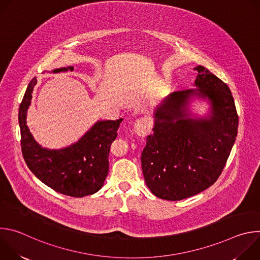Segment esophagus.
<instances>
[{"mask_svg": "<svg viewBox=\"0 0 260 260\" xmlns=\"http://www.w3.org/2000/svg\"><path fill=\"white\" fill-rule=\"evenodd\" d=\"M148 125L146 123V120L143 118H139L135 121L134 123V132L140 136V137H145L148 133Z\"/></svg>", "mask_w": 260, "mask_h": 260, "instance_id": "1", "label": "esophagus"}]
</instances>
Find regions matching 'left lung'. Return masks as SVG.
Returning <instances> with one entry per match:
<instances>
[{
  "label": "left lung",
  "mask_w": 260,
  "mask_h": 260,
  "mask_svg": "<svg viewBox=\"0 0 260 260\" xmlns=\"http://www.w3.org/2000/svg\"><path fill=\"white\" fill-rule=\"evenodd\" d=\"M196 86L171 93L154 112L153 135L148 136L141 162L146 185L162 200L181 201L213 185L223 171L238 134L239 117L229 86L198 66ZM208 98L211 115L188 118V101Z\"/></svg>",
  "instance_id": "left-lung-1"
}]
</instances>
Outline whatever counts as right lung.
I'll return each instance as SVG.
<instances>
[{
  "mask_svg": "<svg viewBox=\"0 0 260 260\" xmlns=\"http://www.w3.org/2000/svg\"><path fill=\"white\" fill-rule=\"evenodd\" d=\"M73 69H56L53 73ZM36 84L34 78L27 85L18 114L21 151L26 166L40 181L61 194L82 198L98 192L108 175L110 147L122 119L96 122L77 143L64 149H45L37 144L26 125V111Z\"/></svg>",
  "mask_w": 260,
  "mask_h": 260,
  "instance_id": "right-lung-1",
  "label": "right lung"
}]
</instances>
